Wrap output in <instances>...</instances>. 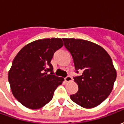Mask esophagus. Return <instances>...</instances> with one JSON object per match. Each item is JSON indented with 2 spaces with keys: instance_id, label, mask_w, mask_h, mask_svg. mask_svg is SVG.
I'll use <instances>...</instances> for the list:
<instances>
[{
  "instance_id": "34e87169",
  "label": "esophagus",
  "mask_w": 124,
  "mask_h": 124,
  "mask_svg": "<svg viewBox=\"0 0 124 124\" xmlns=\"http://www.w3.org/2000/svg\"><path fill=\"white\" fill-rule=\"evenodd\" d=\"M64 80L66 82H70V81L72 80V77L71 76H67V77H66V78H64Z\"/></svg>"
}]
</instances>
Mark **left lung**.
<instances>
[{
  "instance_id": "1",
  "label": "left lung",
  "mask_w": 124,
  "mask_h": 124,
  "mask_svg": "<svg viewBox=\"0 0 124 124\" xmlns=\"http://www.w3.org/2000/svg\"><path fill=\"white\" fill-rule=\"evenodd\" d=\"M64 46L73 58L76 72L74 78L78 90L70 96L76 104L84 108H93L102 103L112 91L116 70L111 57L101 46L88 40L62 38Z\"/></svg>"
}]
</instances>
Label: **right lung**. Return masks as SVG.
Listing matches in <instances>:
<instances>
[{
  "label": "right lung",
  "mask_w": 124,
  "mask_h": 124,
  "mask_svg": "<svg viewBox=\"0 0 124 124\" xmlns=\"http://www.w3.org/2000/svg\"><path fill=\"white\" fill-rule=\"evenodd\" d=\"M63 45L61 38L40 39L26 44L15 56L8 79L13 96L24 106L32 109L42 108L62 84L64 78L54 75L50 62L54 52Z\"/></svg>",
  "instance_id": "add662e5"
}]
</instances>
